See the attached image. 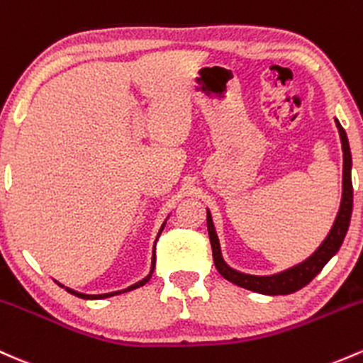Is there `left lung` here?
Returning a JSON list of instances; mask_svg holds the SVG:
<instances>
[{
  "label": "left lung",
  "mask_w": 363,
  "mask_h": 363,
  "mask_svg": "<svg viewBox=\"0 0 363 363\" xmlns=\"http://www.w3.org/2000/svg\"><path fill=\"white\" fill-rule=\"evenodd\" d=\"M337 127V133H340L341 139V150H343V194H341V203L340 210H337L336 218H334V224L330 227L329 234L325 236V240L320 242V246L310 255L308 258H305L300 264L289 267V269L281 270L277 274H270V276H253V274H245L240 270L233 269L230 265H227V262L222 257V248L220 241H218L217 230H215L213 218L210 210L206 208V227H208V236L210 242H212V253H213V262L217 270L220 272L222 277H225L227 281L234 282V284L241 286V288L250 289V291L260 293V294H270V296H276V294H289L301 289L303 286L308 284L313 277L324 269V265L328 264L330 258L337 253V250L343 245V240L348 233L350 227V218H352V208H353V186H352V151H350V143L348 136H346L345 129L341 127V123L337 118H334Z\"/></svg>",
  "instance_id": "left-lung-1"
}]
</instances>
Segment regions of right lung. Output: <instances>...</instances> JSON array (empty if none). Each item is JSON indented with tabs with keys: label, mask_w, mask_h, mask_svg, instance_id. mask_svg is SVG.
<instances>
[{
	"label": "right lung",
	"mask_w": 363,
	"mask_h": 363,
	"mask_svg": "<svg viewBox=\"0 0 363 363\" xmlns=\"http://www.w3.org/2000/svg\"><path fill=\"white\" fill-rule=\"evenodd\" d=\"M165 224H167V218H165V222H163L162 224V227H160V230H158V234H157V240H155V245H153V255H151V267H150V272H148V276L146 277H143L141 281H138L136 284H130L129 288H125V289H121V291H113V293H105V294H86V293H79V291H75V289H70V288H65V286L63 284H60L58 281H55L57 282L58 286H62V288H65L67 291L69 293H72V294H75V296H79V298H82V300H103V298H110V296H117V294H122V293H127V291H133V289H138V288H141V286H145L146 282L150 281L151 279V274H153V270H155V246H157V241H158V238H160V234H162V230H163V227H165Z\"/></svg>",
	"instance_id": "1"
}]
</instances>
